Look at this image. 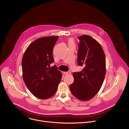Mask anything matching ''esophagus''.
<instances>
[{
  "instance_id": "1",
  "label": "esophagus",
  "mask_w": 129,
  "mask_h": 129,
  "mask_svg": "<svg viewBox=\"0 0 129 129\" xmlns=\"http://www.w3.org/2000/svg\"><path fill=\"white\" fill-rule=\"evenodd\" d=\"M71 71H67V72H64V74L65 75H69V74H71Z\"/></svg>"
}]
</instances>
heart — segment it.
<instances>
[{
	"instance_id": "obj_1",
	"label": "heart",
	"mask_w": 129,
	"mask_h": 129,
	"mask_svg": "<svg viewBox=\"0 0 129 129\" xmlns=\"http://www.w3.org/2000/svg\"><path fill=\"white\" fill-rule=\"evenodd\" d=\"M69 43L71 44V43H72V40H70V41H69Z\"/></svg>"
}]
</instances>
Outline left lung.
<instances>
[{
	"mask_svg": "<svg viewBox=\"0 0 129 129\" xmlns=\"http://www.w3.org/2000/svg\"><path fill=\"white\" fill-rule=\"evenodd\" d=\"M78 64L81 71L73 73L74 82L70 85L72 94L81 101L93 98L103 83L106 75V58L100 44L88 35L78 37Z\"/></svg>",
	"mask_w": 129,
	"mask_h": 129,
	"instance_id": "obj_1",
	"label": "left lung"
}]
</instances>
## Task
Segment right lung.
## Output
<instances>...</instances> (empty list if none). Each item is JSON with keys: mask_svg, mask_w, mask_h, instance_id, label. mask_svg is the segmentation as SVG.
<instances>
[{"mask_svg": "<svg viewBox=\"0 0 129 129\" xmlns=\"http://www.w3.org/2000/svg\"><path fill=\"white\" fill-rule=\"evenodd\" d=\"M58 36L42 37L34 41L25 50L22 60L24 82L30 92L39 99H47L56 93L62 74L54 62L53 48Z\"/></svg>", "mask_w": 129, "mask_h": 129, "instance_id": "obj_1", "label": "right lung"}]
</instances>
